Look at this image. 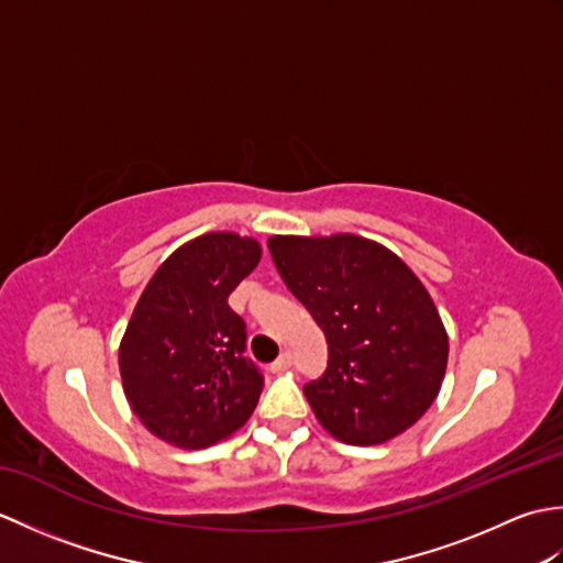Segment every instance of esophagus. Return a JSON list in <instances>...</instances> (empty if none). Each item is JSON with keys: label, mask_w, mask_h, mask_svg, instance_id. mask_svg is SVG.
Segmentation results:
<instances>
[{"label": "esophagus", "mask_w": 563, "mask_h": 563, "mask_svg": "<svg viewBox=\"0 0 563 563\" xmlns=\"http://www.w3.org/2000/svg\"><path fill=\"white\" fill-rule=\"evenodd\" d=\"M290 365H292V357H290L288 353H283V355L278 357V361H275V363L271 365V373H275V375L285 373V369H290Z\"/></svg>", "instance_id": "1"}]
</instances>
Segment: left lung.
<instances>
[{"instance_id": "left-lung-1", "label": "left lung", "mask_w": 563, "mask_h": 563, "mask_svg": "<svg viewBox=\"0 0 563 563\" xmlns=\"http://www.w3.org/2000/svg\"><path fill=\"white\" fill-rule=\"evenodd\" d=\"M268 249L329 343L327 373L305 387L317 421L349 445L401 435L435 401L448 367V331L426 285L357 234H275Z\"/></svg>"}]
</instances>
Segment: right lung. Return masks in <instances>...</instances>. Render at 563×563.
Here are the masks:
<instances>
[{"instance_id":"add662e5","label":"right lung","mask_w":563,"mask_h":563,"mask_svg":"<svg viewBox=\"0 0 563 563\" xmlns=\"http://www.w3.org/2000/svg\"><path fill=\"white\" fill-rule=\"evenodd\" d=\"M261 244L236 232L190 239L152 275L118 349L130 409L181 450L230 438L254 413L263 377L246 361V327L227 297L258 266Z\"/></svg>"}]
</instances>
